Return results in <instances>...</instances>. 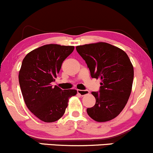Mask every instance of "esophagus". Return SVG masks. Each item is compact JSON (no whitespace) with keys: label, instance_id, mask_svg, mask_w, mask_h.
<instances>
[{"label":"esophagus","instance_id":"34e87169","mask_svg":"<svg viewBox=\"0 0 153 153\" xmlns=\"http://www.w3.org/2000/svg\"><path fill=\"white\" fill-rule=\"evenodd\" d=\"M89 90H77V93L79 94L80 96H85V95L89 94Z\"/></svg>","mask_w":153,"mask_h":153}]
</instances>
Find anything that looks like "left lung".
<instances>
[{"instance_id":"8db88e82","label":"left lung","mask_w":153,"mask_h":153,"mask_svg":"<svg viewBox=\"0 0 153 153\" xmlns=\"http://www.w3.org/2000/svg\"><path fill=\"white\" fill-rule=\"evenodd\" d=\"M77 52L89 68L92 78L101 80L99 91L93 92L96 104L87 109L92 119L106 122L124 109L132 89L134 67L124 51L98 42L77 46Z\"/></svg>"}]
</instances>
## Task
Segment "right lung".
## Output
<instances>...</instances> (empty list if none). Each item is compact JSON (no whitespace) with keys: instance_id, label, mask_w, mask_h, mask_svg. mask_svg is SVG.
<instances>
[{"instance_id":"1","label":"right lung","mask_w":153,"mask_h":153,"mask_svg":"<svg viewBox=\"0 0 153 153\" xmlns=\"http://www.w3.org/2000/svg\"><path fill=\"white\" fill-rule=\"evenodd\" d=\"M74 50L73 46L47 44L31 51L22 60L19 82L25 103L44 122L58 120L65 113L68 98L76 94V90H63L51 85Z\"/></svg>"}]
</instances>
